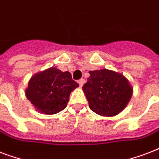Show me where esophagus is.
Returning a JSON list of instances; mask_svg holds the SVG:
<instances>
[{
  "label": "esophagus",
  "mask_w": 159,
  "mask_h": 159,
  "mask_svg": "<svg viewBox=\"0 0 159 159\" xmlns=\"http://www.w3.org/2000/svg\"><path fill=\"white\" fill-rule=\"evenodd\" d=\"M78 83H79L80 87H82V86H83V84L85 83V79L82 78V79L78 80Z\"/></svg>",
  "instance_id": "obj_1"
}]
</instances>
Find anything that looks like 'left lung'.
I'll list each match as a JSON object with an SVG mask.
<instances>
[{
    "label": "left lung",
    "instance_id": "obj_1",
    "mask_svg": "<svg viewBox=\"0 0 159 159\" xmlns=\"http://www.w3.org/2000/svg\"><path fill=\"white\" fill-rule=\"evenodd\" d=\"M82 89L90 109L102 116H113L125 109L133 89L123 75L111 70L90 71Z\"/></svg>",
    "mask_w": 159,
    "mask_h": 159
}]
</instances>
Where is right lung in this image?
<instances>
[{
	"instance_id": "add662e5",
	"label": "right lung",
	"mask_w": 159,
	"mask_h": 159,
	"mask_svg": "<svg viewBox=\"0 0 159 159\" xmlns=\"http://www.w3.org/2000/svg\"><path fill=\"white\" fill-rule=\"evenodd\" d=\"M78 86L69 72L50 67L31 77L25 95L39 111L53 115L65 109L70 93Z\"/></svg>"
}]
</instances>
